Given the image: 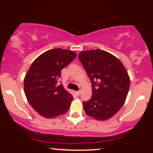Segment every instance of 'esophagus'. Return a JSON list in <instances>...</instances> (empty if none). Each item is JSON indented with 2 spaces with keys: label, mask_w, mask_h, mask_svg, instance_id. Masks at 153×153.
Instances as JSON below:
<instances>
[{
  "label": "esophagus",
  "mask_w": 153,
  "mask_h": 153,
  "mask_svg": "<svg viewBox=\"0 0 153 153\" xmlns=\"http://www.w3.org/2000/svg\"><path fill=\"white\" fill-rule=\"evenodd\" d=\"M74 93L76 94V95H80V93H81V91H75Z\"/></svg>",
  "instance_id": "1"
}]
</instances>
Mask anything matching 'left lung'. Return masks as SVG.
<instances>
[{"label": "left lung", "instance_id": "8db88e82", "mask_svg": "<svg viewBox=\"0 0 153 153\" xmlns=\"http://www.w3.org/2000/svg\"><path fill=\"white\" fill-rule=\"evenodd\" d=\"M79 58L92 83L91 100L83 102L85 114L97 120H108L125 103L130 79L120 60L101 49L80 52Z\"/></svg>", "mask_w": 153, "mask_h": 153}]
</instances>
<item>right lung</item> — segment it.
Returning <instances> with one entry per match:
<instances>
[{
	"label": "right lung",
	"instance_id": "add662e5",
	"mask_svg": "<svg viewBox=\"0 0 153 153\" xmlns=\"http://www.w3.org/2000/svg\"><path fill=\"white\" fill-rule=\"evenodd\" d=\"M76 53L60 48L45 51L35 59L24 78V93L35 111L47 118L65 114L70 108L73 97L58 85L60 72Z\"/></svg>",
	"mask_w": 153,
	"mask_h": 153
}]
</instances>
